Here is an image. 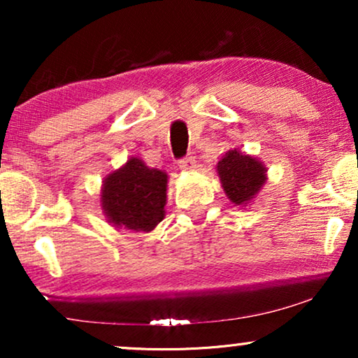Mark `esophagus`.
<instances>
[{"instance_id": "obj_1", "label": "esophagus", "mask_w": 358, "mask_h": 358, "mask_svg": "<svg viewBox=\"0 0 358 358\" xmlns=\"http://www.w3.org/2000/svg\"><path fill=\"white\" fill-rule=\"evenodd\" d=\"M179 168L182 171H190L195 168V156H185V158H182L179 161Z\"/></svg>"}]
</instances>
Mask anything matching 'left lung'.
Wrapping results in <instances>:
<instances>
[{"label": "left lung", "instance_id": "left-lung-1", "mask_svg": "<svg viewBox=\"0 0 358 358\" xmlns=\"http://www.w3.org/2000/svg\"><path fill=\"white\" fill-rule=\"evenodd\" d=\"M217 173L227 197L234 205L246 207L256 197L267 179V169L261 161L233 148L222 156Z\"/></svg>", "mask_w": 358, "mask_h": 358}]
</instances>
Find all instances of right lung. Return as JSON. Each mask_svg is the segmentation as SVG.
Returning a JSON list of instances; mask_svg holds the SVG:
<instances>
[{"label": "right lung", "mask_w": 358, "mask_h": 358, "mask_svg": "<svg viewBox=\"0 0 358 358\" xmlns=\"http://www.w3.org/2000/svg\"><path fill=\"white\" fill-rule=\"evenodd\" d=\"M168 174L130 158L102 182L101 207L115 228L148 233L164 218Z\"/></svg>", "instance_id": "right-lung-1"}]
</instances>
